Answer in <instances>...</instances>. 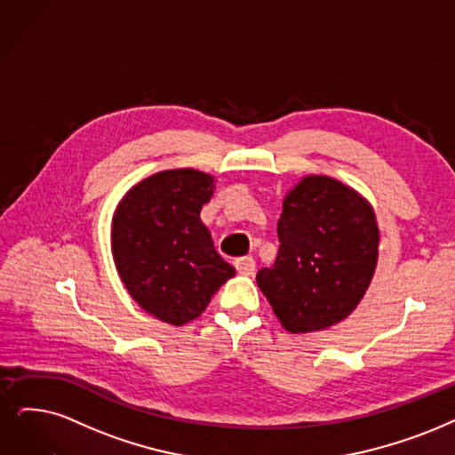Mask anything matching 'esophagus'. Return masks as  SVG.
I'll return each mask as SVG.
<instances>
[{"mask_svg": "<svg viewBox=\"0 0 455 455\" xmlns=\"http://www.w3.org/2000/svg\"><path fill=\"white\" fill-rule=\"evenodd\" d=\"M235 268H237L239 275L251 276L253 272H256V261H253V258H250V256L241 258V259H235Z\"/></svg>", "mask_w": 455, "mask_h": 455, "instance_id": "obj_1", "label": "esophagus"}]
</instances>
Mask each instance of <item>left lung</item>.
<instances>
[{
    "mask_svg": "<svg viewBox=\"0 0 455 455\" xmlns=\"http://www.w3.org/2000/svg\"><path fill=\"white\" fill-rule=\"evenodd\" d=\"M275 265L258 285L289 332H312L347 317L371 282L379 229L364 197L339 180L310 175L291 190L278 220Z\"/></svg>",
    "mask_w": 455,
    "mask_h": 455,
    "instance_id": "left-lung-1",
    "label": "left lung"
}]
</instances>
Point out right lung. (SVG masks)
I'll list each match as a JSON object with an SVG mask.
<instances>
[{"label":"right lung","mask_w":455,"mask_h":455,"mask_svg":"<svg viewBox=\"0 0 455 455\" xmlns=\"http://www.w3.org/2000/svg\"><path fill=\"white\" fill-rule=\"evenodd\" d=\"M212 196V177L196 170L160 172L119 204L112 251L119 276L145 312L185 324L207 307L235 268L212 246L199 212Z\"/></svg>","instance_id":"obj_1"}]
</instances>
